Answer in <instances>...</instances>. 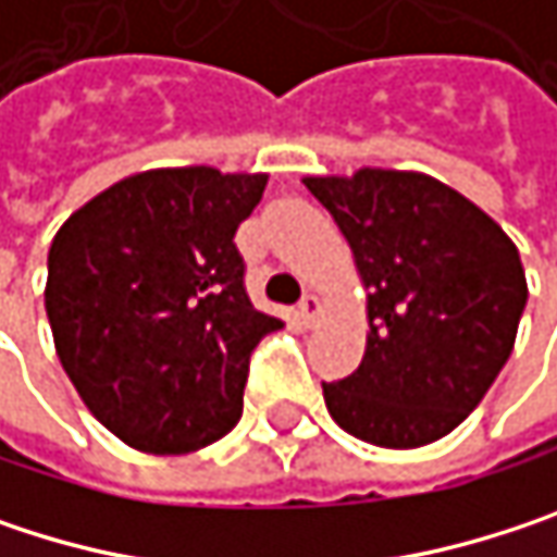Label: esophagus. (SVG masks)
Returning <instances> with one entry per match:
<instances>
[{"mask_svg":"<svg viewBox=\"0 0 557 557\" xmlns=\"http://www.w3.org/2000/svg\"><path fill=\"white\" fill-rule=\"evenodd\" d=\"M319 312H322L319 296H302V299H299V306H296V315L302 319V325H312V322L319 319Z\"/></svg>","mask_w":557,"mask_h":557,"instance_id":"1","label":"esophagus"}]
</instances>
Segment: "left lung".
Instances as JSON below:
<instances>
[{"instance_id": "1", "label": "left lung", "mask_w": 557, "mask_h": 557, "mask_svg": "<svg viewBox=\"0 0 557 557\" xmlns=\"http://www.w3.org/2000/svg\"><path fill=\"white\" fill-rule=\"evenodd\" d=\"M342 228L368 293L361 368L322 384L332 419L381 448L458 429L512 355L525 271L500 225L416 170L306 176Z\"/></svg>"}]
</instances>
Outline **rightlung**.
I'll return each instance as SVG.
<instances>
[{
  "label": "right lung",
  "instance_id": "1",
  "mask_svg": "<svg viewBox=\"0 0 557 557\" xmlns=\"http://www.w3.org/2000/svg\"><path fill=\"white\" fill-rule=\"evenodd\" d=\"M264 186L268 173L145 170L54 235L45 309L57 358L125 445L186 455L242 419L251 351L283 325L251 306L235 248Z\"/></svg>",
  "mask_w": 557,
  "mask_h": 557
}]
</instances>
